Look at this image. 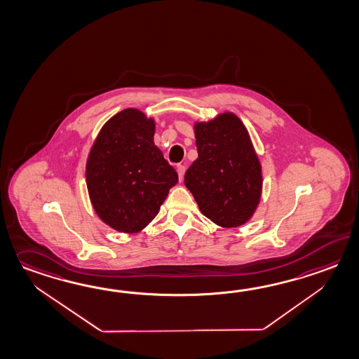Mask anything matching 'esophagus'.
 Returning a JSON list of instances; mask_svg holds the SVG:
<instances>
[{
  "label": "esophagus",
  "instance_id": "obj_1",
  "mask_svg": "<svg viewBox=\"0 0 359 359\" xmlns=\"http://www.w3.org/2000/svg\"><path fill=\"white\" fill-rule=\"evenodd\" d=\"M184 174H185V166L183 165H177V175H179V180H183Z\"/></svg>",
  "mask_w": 359,
  "mask_h": 359
}]
</instances>
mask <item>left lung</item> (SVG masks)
<instances>
[{
  "label": "left lung",
  "instance_id": "left-lung-1",
  "mask_svg": "<svg viewBox=\"0 0 359 359\" xmlns=\"http://www.w3.org/2000/svg\"><path fill=\"white\" fill-rule=\"evenodd\" d=\"M198 158L184 183L211 222L236 228L255 212L262 196V166L248 130L233 113L194 126Z\"/></svg>",
  "mask_w": 359,
  "mask_h": 359
}]
</instances>
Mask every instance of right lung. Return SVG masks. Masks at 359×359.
I'll use <instances>...</instances> for the list:
<instances>
[{
	"label": "right lung",
	"instance_id": "obj_1",
	"mask_svg": "<svg viewBox=\"0 0 359 359\" xmlns=\"http://www.w3.org/2000/svg\"><path fill=\"white\" fill-rule=\"evenodd\" d=\"M154 121L121 111L100 130L88 154L86 183L97 216L116 231L136 233L160 211L177 174L154 145Z\"/></svg>",
	"mask_w": 359,
	"mask_h": 359
}]
</instances>
